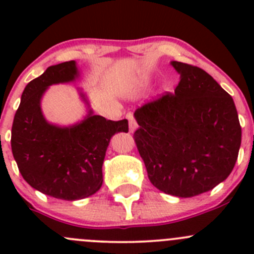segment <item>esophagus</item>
Listing matches in <instances>:
<instances>
[{
  "mask_svg": "<svg viewBox=\"0 0 254 254\" xmlns=\"http://www.w3.org/2000/svg\"><path fill=\"white\" fill-rule=\"evenodd\" d=\"M127 120H129V129H130V131H131V132L135 131V130H136V127H137V124H136V122H135L134 115H132V113H127Z\"/></svg>",
  "mask_w": 254,
  "mask_h": 254,
  "instance_id": "obj_1",
  "label": "esophagus"
}]
</instances>
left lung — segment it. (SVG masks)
Listing matches in <instances>:
<instances>
[{
	"label": "left lung",
	"instance_id": "obj_1",
	"mask_svg": "<svg viewBox=\"0 0 254 254\" xmlns=\"http://www.w3.org/2000/svg\"><path fill=\"white\" fill-rule=\"evenodd\" d=\"M175 93L134 113V132L148 179L161 191L190 198L211 190L235 167L241 125L232 97L196 66L172 61Z\"/></svg>",
	"mask_w": 254,
	"mask_h": 254
}]
</instances>
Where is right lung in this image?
<instances>
[{"instance_id":"right-lung-1","label":"right lung","mask_w":254,"mask_h":254,"mask_svg":"<svg viewBox=\"0 0 254 254\" xmlns=\"http://www.w3.org/2000/svg\"><path fill=\"white\" fill-rule=\"evenodd\" d=\"M79 77L75 61L48 67L25 86L12 125L11 146L18 170L37 190L63 200H79L93 195L103 183L106 151L112 136L127 132V120H107L89 109L82 122L59 127L50 124L40 107L51 84L67 83Z\"/></svg>"}]
</instances>
